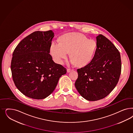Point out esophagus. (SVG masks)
Masks as SVG:
<instances>
[{"label":"esophagus","instance_id":"34e87169","mask_svg":"<svg viewBox=\"0 0 133 133\" xmlns=\"http://www.w3.org/2000/svg\"><path fill=\"white\" fill-rule=\"evenodd\" d=\"M73 69H67V72H71V71H73Z\"/></svg>","mask_w":133,"mask_h":133}]
</instances>
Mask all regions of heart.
I'll list each match as a JSON object with an SVG mask.
<instances>
[{
	"label": "heart",
	"mask_w": 133,
	"mask_h": 133,
	"mask_svg": "<svg viewBox=\"0 0 133 133\" xmlns=\"http://www.w3.org/2000/svg\"><path fill=\"white\" fill-rule=\"evenodd\" d=\"M96 43L92 39L78 33H69L60 39V43L53 42L51 46L52 56L60 63H63L69 53L72 64L77 66L88 64L94 56Z\"/></svg>",
	"instance_id": "b5f03b06"
}]
</instances>
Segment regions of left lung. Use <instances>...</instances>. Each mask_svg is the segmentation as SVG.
<instances>
[{
  "mask_svg": "<svg viewBox=\"0 0 133 133\" xmlns=\"http://www.w3.org/2000/svg\"><path fill=\"white\" fill-rule=\"evenodd\" d=\"M96 49L89 64L77 69L75 83L77 91L91 101L104 98L117 85L121 74L120 53L111 42L101 34L96 37Z\"/></svg>",
  "mask_w": 133,
  "mask_h": 133,
  "instance_id": "left-lung-1",
  "label": "left lung"
}]
</instances>
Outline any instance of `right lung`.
<instances>
[{"instance_id":"obj_1","label":"right lung","mask_w":133,"mask_h":133,"mask_svg":"<svg viewBox=\"0 0 133 133\" xmlns=\"http://www.w3.org/2000/svg\"><path fill=\"white\" fill-rule=\"evenodd\" d=\"M54 33L35 31L18 44L13 53L11 69L15 86L22 94L35 99L45 98L56 88L66 69L50 55Z\"/></svg>"}]
</instances>
